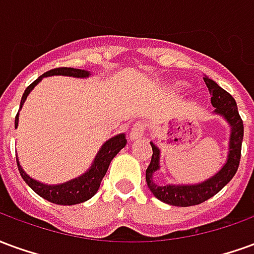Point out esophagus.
Listing matches in <instances>:
<instances>
[{
	"label": "esophagus",
	"instance_id": "obj_1",
	"mask_svg": "<svg viewBox=\"0 0 254 254\" xmlns=\"http://www.w3.org/2000/svg\"><path fill=\"white\" fill-rule=\"evenodd\" d=\"M145 124L141 121H137L133 124L132 129H130V133H129V137L130 140H140L143 137L144 133H145Z\"/></svg>",
	"mask_w": 254,
	"mask_h": 254
}]
</instances>
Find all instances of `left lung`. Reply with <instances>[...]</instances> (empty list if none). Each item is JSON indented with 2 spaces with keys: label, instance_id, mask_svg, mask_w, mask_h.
Here are the masks:
<instances>
[{
  "label": "left lung",
  "instance_id": "1",
  "mask_svg": "<svg viewBox=\"0 0 254 254\" xmlns=\"http://www.w3.org/2000/svg\"><path fill=\"white\" fill-rule=\"evenodd\" d=\"M204 81L209 89L211 103L215 107V113L223 116L231 127L229 158H227L226 165L222 167V170L216 173L212 178L201 184L158 185L154 181V173L159 169V149L155 144L151 143L152 158H151V163L145 170L147 185L158 200L170 205H176V207H190V205H197V204L207 201L208 198L215 196L233 180L240 166L241 147H242V138H244V122L238 113L235 99L208 76L204 77Z\"/></svg>",
  "mask_w": 254,
  "mask_h": 254
}]
</instances>
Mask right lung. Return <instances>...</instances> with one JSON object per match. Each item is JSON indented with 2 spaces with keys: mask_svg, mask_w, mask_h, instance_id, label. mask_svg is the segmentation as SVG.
I'll use <instances>...</instances> for the list:
<instances>
[{
  "mask_svg": "<svg viewBox=\"0 0 254 254\" xmlns=\"http://www.w3.org/2000/svg\"><path fill=\"white\" fill-rule=\"evenodd\" d=\"M53 74H63V76H73V77H87L89 76V73L87 70H81V69H74V67H56L52 69L49 72L43 73L42 76L36 78L35 81L30 84L25 88L21 102H20V107L24 103L27 95L30 94L31 89L35 87L36 84L41 81L43 77L47 76H53ZM19 122V113L16 114L14 118V127H17ZM127 145V138L125 134H118L116 137H111L110 140H107L102 148L99 149V152L96 155V158L94 160V165L91 166L85 174H83L78 178H74L72 181L65 182L61 185H45L41 182L32 180L31 177L25 174V171L21 169V166L19 165V160L16 158L17 162V167L23 180L27 182V185L35 191L36 194H39L43 197L45 200L54 204H60V205H73V204H78V202L87 201L88 198L94 196L95 193L98 191L100 187V182L105 177L106 171L109 169L111 159L116 156L124 147Z\"/></svg>",
  "mask_w": 254,
  "mask_h": 254,
  "instance_id": "right-lung-1",
  "label": "right lung"
}]
</instances>
